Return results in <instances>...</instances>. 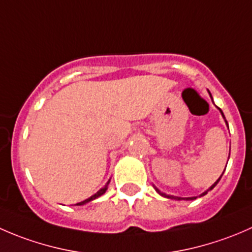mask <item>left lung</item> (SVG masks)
Wrapping results in <instances>:
<instances>
[{
	"label": "left lung",
	"mask_w": 252,
	"mask_h": 252,
	"mask_svg": "<svg viewBox=\"0 0 252 252\" xmlns=\"http://www.w3.org/2000/svg\"><path fill=\"white\" fill-rule=\"evenodd\" d=\"M208 93H210V91H208ZM210 95H211V94H210ZM211 97H212V96H211ZM218 110H220V113H222L223 118H224V119H225V117H224V114H223V112H222V110H220V108H218ZM225 123H227V121H225ZM227 126H228V123H227ZM225 167H227V166H225ZM223 173H224V172H223ZM222 175H223V174H222ZM222 175H220V178H218V179H217V182H216V183H215V184H213V185H212V187H211V188H210V189H208V190H206V191H205V192H202V194H201V195H200V196H204V195H206V194H207V191H210V190H212V189H213V188H215V187H216V185H217V183H218V182H220V178H222ZM155 189H156V191H157V192H158V194H159V195H162V196L167 197V199H173V200H195V199H196V197H185V199H183V197H178V196H172V195H167V194H164V192H161V191H159V190H158V189H157V188H155Z\"/></svg>",
	"instance_id": "obj_1"
}]
</instances>
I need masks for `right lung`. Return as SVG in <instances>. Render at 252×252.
<instances>
[{"label":"right lung","instance_id":"add662e5","mask_svg":"<svg viewBox=\"0 0 252 252\" xmlns=\"http://www.w3.org/2000/svg\"><path fill=\"white\" fill-rule=\"evenodd\" d=\"M108 184H110V180H108V182H107V184H106L105 187L102 188V189H100V190H98V191L96 192V194H94L93 196H90V197H89V199L84 200V201H81V202H78L77 206L85 205V204H88V202H90V201H93V200H95V199H97V197H100L101 195H103V194H105V192H106V190H107V188H108Z\"/></svg>","mask_w":252,"mask_h":252}]
</instances>
